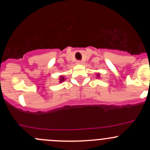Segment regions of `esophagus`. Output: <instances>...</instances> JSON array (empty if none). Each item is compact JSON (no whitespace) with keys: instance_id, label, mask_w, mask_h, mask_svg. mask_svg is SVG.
<instances>
[{"instance_id":"obj_1","label":"esophagus","mask_w":150,"mask_h":150,"mask_svg":"<svg viewBox=\"0 0 150 150\" xmlns=\"http://www.w3.org/2000/svg\"><path fill=\"white\" fill-rule=\"evenodd\" d=\"M77 63H78V64H81L83 63V62L82 61H78L77 62Z\"/></svg>"}]
</instances>
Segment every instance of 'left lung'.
<instances>
[{
	"label": "left lung",
	"mask_w": 150,
	"mask_h": 150,
	"mask_svg": "<svg viewBox=\"0 0 150 150\" xmlns=\"http://www.w3.org/2000/svg\"><path fill=\"white\" fill-rule=\"evenodd\" d=\"M96 77H97L98 78H99V77H100V73H97V74H96Z\"/></svg>",
	"instance_id": "obj_1"
}]
</instances>
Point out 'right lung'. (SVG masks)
Returning <instances> with one entry per match:
<instances>
[{
    "label": "right lung",
    "instance_id": "add662e5",
    "mask_svg": "<svg viewBox=\"0 0 150 150\" xmlns=\"http://www.w3.org/2000/svg\"><path fill=\"white\" fill-rule=\"evenodd\" d=\"M59 79V83H62L65 81V78H64V77L63 76V75H60Z\"/></svg>",
    "mask_w": 150,
    "mask_h": 150
}]
</instances>
